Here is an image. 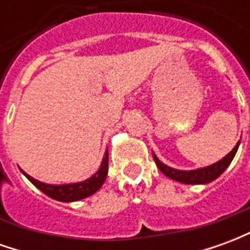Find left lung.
Returning <instances> with one entry per match:
<instances>
[{
	"instance_id": "1",
	"label": "left lung",
	"mask_w": 250,
	"mask_h": 250,
	"mask_svg": "<svg viewBox=\"0 0 250 250\" xmlns=\"http://www.w3.org/2000/svg\"><path fill=\"white\" fill-rule=\"evenodd\" d=\"M238 146H240V142L237 143L236 147L231 150L225 158H222L221 161H218L214 165L211 166H208V167L204 168H197V170H191V171H182V170H175V168H171L163 165L154 154V161L157 163V166L159 167V170L162 171L166 177L174 179V181H178V182H182V184L188 185H199V184H209L211 181H214L215 178H218L221 174L224 173L226 170V167L230 165V162L233 161V158L236 155L237 150H238Z\"/></svg>"
}]
</instances>
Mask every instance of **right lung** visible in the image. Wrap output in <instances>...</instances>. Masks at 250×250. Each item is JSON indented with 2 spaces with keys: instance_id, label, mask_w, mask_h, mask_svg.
I'll return each mask as SVG.
<instances>
[{
  "instance_id": "right-lung-1",
  "label": "right lung",
  "mask_w": 250,
  "mask_h": 250,
  "mask_svg": "<svg viewBox=\"0 0 250 250\" xmlns=\"http://www.w3.org/2000/svg\"><path fill=\"white\" fill-rule=\"evenodd\" d=\"M22 171V170H21ZM108 173V150L104 154L103 161L100 165V168L98 173L92 175L91 178L84 181V182H79V184H69V185H48L42 184L37 179L32 178L30 175L22 171L26 178L29 179L32 184L35 185L36 188H40L41 191L46 194L48 197L56 199V201H62V202H72V201H79V199L87 198L93 193H96L99 188H102V185L105 181Z\"/></svg>"
}]
</instances>
